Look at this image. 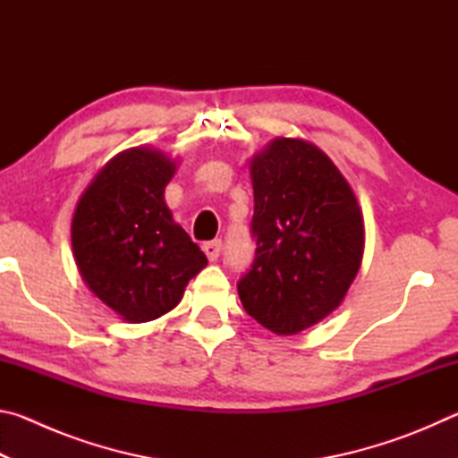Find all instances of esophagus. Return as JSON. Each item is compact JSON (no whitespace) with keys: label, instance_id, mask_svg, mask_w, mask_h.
<instances>
[{"label":"esophagus","instance_id":"obj_1","mask_svg":"<svg viewBox=\"0 0 458 458\" xmlns=\"http://www.w3.org/2000/svg\"><path fill=\"white\" fill-rule=\"evenodd\" d=\"M204 252H206V257H208V260H218V257H220V252H222V242L220 240H212V242H206L204 246Z\"/></svg>","mask_w":458,"mask_h":458}]
</instances>
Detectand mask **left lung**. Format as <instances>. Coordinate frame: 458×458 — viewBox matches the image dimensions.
<instances>
[{
  "instance_id": "left-lung-1",
  "label": "left lung",
  "mask_w": 458,
  "mask_h": 458,
  "mask_svg": "<svg viewBox=\"0 0 458 458\" xmlns=\"http://www.w3.org/2000/svg\"><path fill=\"white\" fill-rule=\"evenodd\" d=\"M250 177L257 254L238 294L262 327L294 335L344 301L361 267L363 216L335 164L303 139H273Z\"/></svg>"
}]
</instances>
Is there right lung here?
Listing matches in <instances>:
<instances>
[{"mask_svg":"<svg viewBox=\"0 0 458 458\" xmlns=\"http://www.w3.org/2000/svg\"><path fill=\"white\" fill-rule=\"evenodd\" d=\"M175 161L131 147L108 161L76 204L72 252L89 289L129 323H145L180 303L190 278L208 265L165 204Z\"/></svg>","mask_w":458,"mask_h":458,"instance_id":"1","label":"right lung"}]
</instances>
